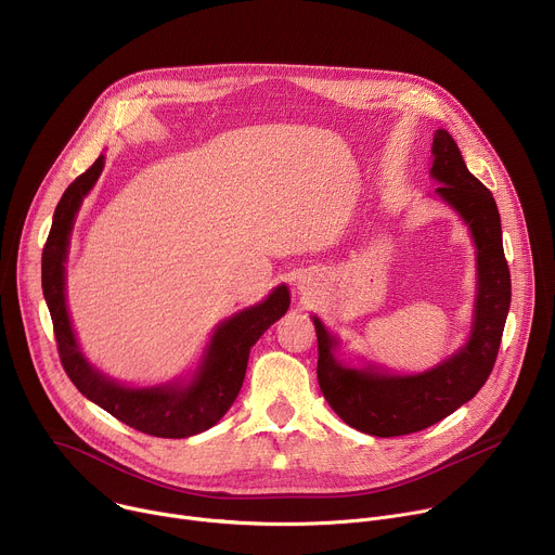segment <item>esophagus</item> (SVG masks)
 Masks as SVG:
<instances>
[{
	"instance_id": "esophagus-1",
	"label": "esophagus",
	"mask_w": 555,
	"mask_h": 555,
	"mask_svg": "<svg viewBox=\"0 0 555 555\" xmlns=\"http://www.w3.org/2000/svg\"><path fill=\"white\" fill-rule=\"evenodd\" d=\"M300 289H302V285H300Z\"/></svg>"
}]
</instances>
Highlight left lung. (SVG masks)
Masks as SVG:
<instances>
[{
	"label": "left lung",
	"mask_w": 555,
	"mask_h": 555,
	"mask_svg": "<svg viewBox=\"0 0 555 555\" xmlns=\"http://www.w3.org/2000/svg\"><path fill=\"white\" fill-rule=\"evenodd\" d=\"M430 176L435 195L467 223L477 246V302L467 343L448 360L417 375L379 373L371 364L351 369L336 360L338 340L313 315L319 336V384L330 406L351 428L373 437H400L424 430L469 402L488 382L512 302V279L503 253L496 202L461 157L446 129L433 140Z\"/></svg>",
	"instance_id": "8db88e82"
}]
</instances>
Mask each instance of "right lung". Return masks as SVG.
<instances>
[{"label": "right lung", "mask_w": 555, "mask_h": 555, "mask_svg": "<svg viewBox=\"0 0 555 555\" xmlns=\"http://www.w3.org/2000/svg\"><path fill=\"white\" fill-rule=\"evenodd\" d=\"M103 167L105 155H99L96 163L65 189L43 246L41 285L52 315L61 364L90 402L140 433L165 439H184L204 433L225 415L240 395L250 349L287 311L289 292L285 285H279L259 305L242 309L219 323L191 382L135 388L105 377L78 349L65 305V259L74 217L83 197L96 184Z\"/></svg>", "instance_id": "obj_1"}]
</instances>
